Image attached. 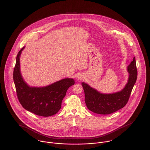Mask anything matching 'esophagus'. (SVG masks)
Wrapping results in <instances>:
<instances>
[{
    "mask_svg": "<svg viewBox=\"0 0 150 150\" xmlns=\"http://www.w3.org/2000/svg\"><path fill=\"white\" fill-rule=\"evenodd\" d=\"M79 79H83V78H82V76H81V75H80V76H79V78H78Z\"/></svg>",
    "mask_w": 150,
    "mask_h": 150,
    "instance_id": "1",
    "label": "esophagus"
}]
</instances>
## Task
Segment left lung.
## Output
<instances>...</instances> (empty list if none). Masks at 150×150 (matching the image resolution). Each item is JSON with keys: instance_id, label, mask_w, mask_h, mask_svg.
Masks as SVG:
<instances>
[{"instance_id": "obj_1", "label": "left lung", "mask_w": 150, "mask_h": 150, "mask_svg": "<svg viewBox=\"0 0 150 150\" xmlns=\"http://www.w3.org/2000/svg\"><path fill=\"white\" fill-rule=\"evenodd\" d=\"M129 78L125 87L120 92L111 94H103L97 91L88 84L82 83L85 102L88 110L93 112L107 115L123 108L127 103L133 87L137 79L138 72L134 57L128 66Z\"/></svg>"}]
</instances>
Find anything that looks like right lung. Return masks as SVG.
Listing matches in <instances>:
<instances>
[{"label":"right lung","mask_w":150,"mask_h":150,"mask_svg":"<svg viewBox=\"0 0 150 150\" xmlns=\"http://www.w3.org/2000/svg\"><path fill=\"white\" fill-rule=\"evenodd\" d=\"M18 52L13 69V79L18 100L24 108L35 115L47 117L60 110L68 88L75 84L73 79H64L45 87H30L23 81L20 72Z\"/></svg>","instance_id":"add662e5"}]
</instances>
